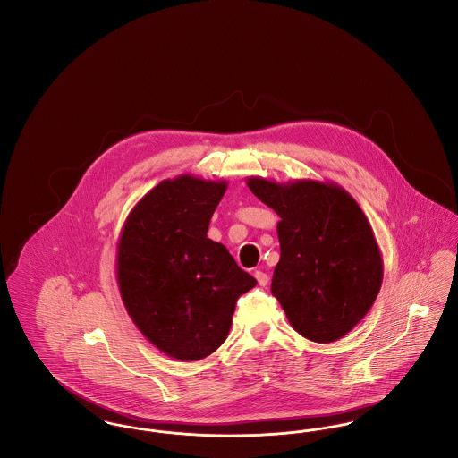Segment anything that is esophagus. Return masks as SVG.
Masks as SVG:
<instances>
[{"instance_id":"1","label":"esophagus","mask_w":458,"mask_h":458,"mask_svg":"<svg viewBox=\"0 0 458 458\" xmlns=\"http://www.w3.org/2000/svg\"><path fill=\"white\" fill-rule=\"evenodd\" d=\"M254 276H256L258 284H261V286H266L267 282H269V278H267V275H266L264 271H256V273H254Z\"/></svg>"}]
</instances>
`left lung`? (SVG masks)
Returning <instances> with one entry per match:
<instances>
[{
  "label": "left lung",
  "mask_w": 458,
  "mask_h": 458,
  "mask_svg": "<svg viewBox=\"0 0 458 458\" xmlns=\"http://www.w3.org/2000/svg\"><path fill=\"white\" fill-rule=\"evenodd\" d=\"M247 185L280 216L271 293L290 325L310 342L340 340L369 312L383 282L381 252L360 206L331 182L250 176Z\"/></svg>",
  "instance_id": "8db88e82"
}]
</instances>
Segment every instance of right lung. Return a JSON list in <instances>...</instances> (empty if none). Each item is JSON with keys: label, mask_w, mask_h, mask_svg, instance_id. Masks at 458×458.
<instances>
[{"label": "right lung", "mask_w": 458, "mask_h": 458, "mask_svg": "<svg viewBox=\"0 0 458 458\" xmlns=\"http://www.w3.org/2000/svg\"><path fill=\"white\" fill-rule=\"evenodd\" d=\"M225 180L180 174L142 197L125 221L116 278L125 309L154 347L200 360L226 340L235 304L258 282L208 239Z\"/></svg>", "instance_id": "add662e5"}]
</instances>
